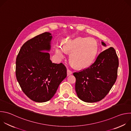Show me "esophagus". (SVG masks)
I'll use <instances>...</instances> for the list:
<instances>
[{
  "label": "esophagus",
  "instance_id": "34e87169",
  "mask_svg": "<svg viewBox=\"0 0 131 131\" xmlns=\"http://www.w3.org/2000/svg\"><path fill=\"white\" fill-rule=\"evenodd\" d=\"M72 73V72L71 70H70L69 69H67V76H68L69 75H71Z\"/></svg>",
  "mask_w": 131,
  "mask_h": 131
}]
</instances>
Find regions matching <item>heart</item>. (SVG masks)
I'll return each mask as SVG.
<instances>
[{"label": "heart", "mask_w": 131, "mask_h": 131, "mask_svg": "<svg viewBox=\"0 0 131 131\" xmlns=\"http://www.w3.org/2000/svg\"><path fill=\"white\" fill-rule=\"evenodd\" d=\"M55 51L60 59L65 57V52H72V62L78 68H84L88 66L94 60L97 51V45L92 38L77 37L67 40L62 47L57 45Z\"/></svg>", "instance_id": "1"}]
</instances>
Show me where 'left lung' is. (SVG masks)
<instances>
[{
    "label": "left lung",
    "instance_id": "8db88e82",
    "mask_svg": "<svg viewBox=\"0 0 131 131\" xmlns=\"http://www.w3.org/2000/svg\"><path fill=\"white\" fill-rule=\"evenodd\" d=\"M102 45L106 46L103 41ZM118 66V56L111 47L101 52L89 67L74 72L75 89L79 98L89 103L103 99L116 81Z\"/></svg>",
    "mask_w": 131,
    "mask_h": 131
}]
</instances>
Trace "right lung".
Masks as SVG:
<instances>
[{
    "mask_svg": "<svg viewBox=\"0 0 131 131\" xmlns=\"http://www.w3.org/2000/svg\"><path fill=\"white\" fill-rule=\"evenodd\" d=\"M51 33L45 32L27 41L16 58V77L23 92L31 100L45 102L56 94L67 76L62 63H52L48 52Z\"/></svg>",
    "mask_w": 131,
    "mask_h": 131,
    "instance_id": "right-lung-1",
    "label": "right lung"
}]
</instances>
